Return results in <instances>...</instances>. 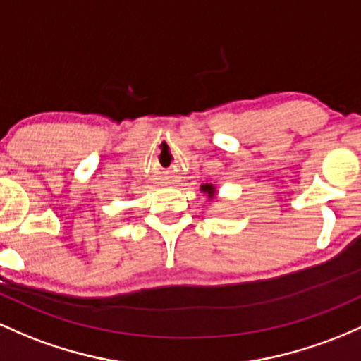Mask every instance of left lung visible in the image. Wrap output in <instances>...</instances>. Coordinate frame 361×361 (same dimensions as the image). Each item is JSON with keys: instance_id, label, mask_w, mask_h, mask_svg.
Returning a JSON list of instances; mask_svg holds the SVG:
<instances>
[{"instance_id": "8db88e82", "label": "left lung", "mask_w": 361, "mask_h": 361, "mask_svg": "<svg viewBox=\"0 0 361 361\" xmlns=\"http://www.w3.org/2000/svg\"><path fill=\"white\" fill-rule=\"evenodd\" d=\"M202 192H205V193H207V197H209V199H212V197L214 195H216V188H214L212 187V185H209V183H205V185H202Z\"/></svg>"}]
</instances>
